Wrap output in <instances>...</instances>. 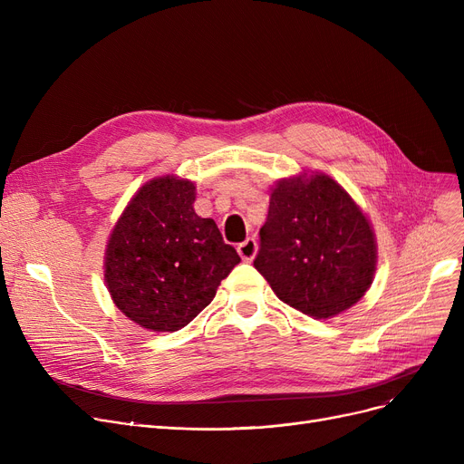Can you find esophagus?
<instances>
[{"instance_id":"obj_1","label":"esophagus","mask_w":464,"mask_h":464,"mask_svg":"<svg viewBox=\"0 0 464 464\" xmlns=\"http://www.w3.org/2000/svg\"><path fill=\"white\" fill-rule=\"evenodd\" d=\"M237 252L245 261H252L256 257V254H257V242H256V238H246L245 242H242V245H238Z\"/></svg>"}]
</instances>
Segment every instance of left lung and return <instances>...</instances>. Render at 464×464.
Returning <instances> with one entry per match:
<instances>
[{"instance_id": "1", "label": "left lung", "mask_w": 464, "mask_h": 464, "mask_svg": "<svg viewBox=\"0 0 464 464\" xmlns=\"http://www.w3.org/2000/svg\"><path fill=\"white\" fill-rule=\"evenodd\" d=\"M256 269L276 297L314 320H329L367 294L378 246L367 214L325 173L280 179L259 229Z\"/></svg>"}]
</instances>
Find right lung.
Wrapping results in <instances>:
<instances>
[{"instance_id": "1", "label": "right lung", "mask_w": 464, "mask_h": 464, "mask_svg": "<svg viewBox=\"0 0 464 464\" xmlns=\"http://www.w3.org/2000/svg\"><path fill=\"white\" fill-rule=\"evenodd\" d=\"M195 184L156 177L133 195L111 231L105 284L116 308L154 333L186 327L240 263L212 218L193 210Z\"/></svg>"}]
</instances>
